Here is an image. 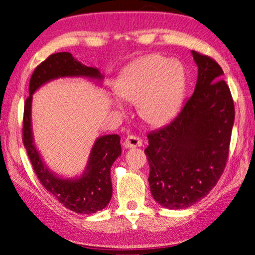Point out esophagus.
<instances>
[{"mask_svg": "<svg viewBox=\"0 0 255 255\" xmlns=\"http://www.w3.org/2000/svg\"><path fill=\"white\" fill-rule=\"evenodd\" d=\"M143 145V140L140 139L139 137L133 136V135H128L126 139L124 141V146L126 148H132V147H139V146Z\"/></svg>", "mask_w": 255, "mask_h": 255, "instance_id": "1", "label": "esophagus"}]
</instances>
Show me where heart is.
<instances>
[{"mask_svg": "<svg viewBox=\"0 0 255 255\" xmlns=\"http://www.w3.org/2000/svg\"><path fill=\"white\" fill-rule=\"evenodd\" d=\"M185 89L187 72L183 64L157 54L133 62L115 86L120 99L138 103L140 117L150 125H163L174 117L182 105ZM114 106L123 109L117 100Z\"/></svg>", "mask_w": 255, "mask_h": 255, "instance_id": "b5f03b06", "label": "heart"}]
</instances>
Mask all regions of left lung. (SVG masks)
<instances>
[{
    "mask_svg": "<svg viewBox=\"0 0 255 255\" xmlns=\"http://www.w3.org/2000/svg\"><path fill=\"white\" fill-rule=\"evenodd\" d=\"M198 66L195 91L176 117L150 131L145 149L154 200L184 209L205 198L221 178L230 149L235 111L222 67L191 50Z\"/></svg>",
    "mask_w": 255,
    "mask_h": 255,
    "instance_id": "obj_1",
    "label": "left lung"
}]
</instances>
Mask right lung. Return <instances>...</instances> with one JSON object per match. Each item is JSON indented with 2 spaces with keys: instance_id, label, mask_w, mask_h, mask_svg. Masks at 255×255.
<instances>
[{
  "instance_id": "right-lung-1",
  "label": "right lung",
  "mask_w": 255,
  "mask_h": 255,
  "mask_svg": "<svg viewBox=\"0 0 255 255\" xmlns=\"http://www.w3.org/2000/svg\"><path fill=\"white\" fill-rule=\"evenodd\" d=\"M60 77H83L101 85L105 75L97 67L85 66L71 53L50 55L36 67L29 83V97L24 103L23 144L38 179L60 204L77 214H94L106 208L112 196L110 169L120 155L119 135L98 137L91 148L85 169L80 175L64 178L51 171L42 159L33 139L32 94L42 85Z\"/></svg>"
}]
</instances>
